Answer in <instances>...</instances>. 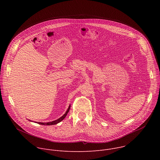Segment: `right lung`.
I'll return each mask as SVG.
<instances>
[{
  "instance_id": "obj_1",
  "label": "right lung",
  "mask_w": 160,
  "mask_h": 160,
  "mask_svg": "<svg viewBox=\"0 0 160 160\" xmlns=\"http://www.w3.org/2000/svg\"><path fill=\"white\" fill-rule=\"evenodd\" d=\"M70 106H69V108H68V109H67V111H66V112H65V114L64 115H62L61 118H58V120H55V121H52V122H48V123H42V122H37V123H38V124H40V125H56V124H57V123H59V122H61L65 117H66V115L68 114V112H69V111H70Z\"/></svg>"
}]
</instances>
